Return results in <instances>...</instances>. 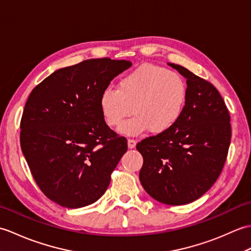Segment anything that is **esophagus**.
Masks as SVG:
<instances>
[{
  "label": "esophagus",
  "mask_w": 251,
  "mask_h": 251,
  "mask_svg": "<svg viewBox=\"0 0 251 251\" xmlns=\"http://www.w3.org/2000/svg\"><path fill=\"white\" fill-rule=\"evenodd\" d=\"M136 146V141L134 140H127V147H129L130 149L134 148Z\"/></svg>",
  "instance_id": "esophagus-1"
}]
</instances>
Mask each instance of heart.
<instances>
[{
  "instance_id": "heart-1",
  "label": "heart",
  "mask_w": 251,
  "mask_h": 251,
  "mask_svg": "<svg viewBox=\"0 0 251 251\" xmlns=\"http://www.w3.org/2000/svg\"><path fill=\"white\" fill-rule=\"evenodd\" d=\"M188 86L180 75L162 66L145 64L122 76L117 90L105 89L99 99L103 119L108 126H120L121 134L136 136L149 130L162 134L174 126L185 110Z\"/></svg>"
}]
</instances>
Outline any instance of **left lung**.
Masks as SVG:
<instances>
[{
  "mask_svg": "<svg viewBox=\"0 0 251 251\" xmlns=\"http://www.w3.org/2000/svg\"><path fill=\"white\" fill-rule=\"evenodd\" d=\"M187 79L188 99L177 124L136 145L143 188L158 202L183 205L209 190L224 169L231 143L230 114L210 82L169 63Z\"/></svg>",
  "mask_w": 251,
  "mask_h": 251,
  "instance_id": "8db88e82",
  "label": "left lung"
}]
</instances>
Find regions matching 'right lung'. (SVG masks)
Segmentation results:
<instances>
[{"label": "right lung", "mask_w": 251, "mask_h": 251, "mask_svg": "<svg viewBox=\"0 0 251 251\" xmlns=\"http://www.w3.org/2000/svg\"><path fill=\"white\" fill-rule=\"evenodd\" d=\"M132 63L90 59L60 69L33 89L20 122V145L33 178L63 207L90 205L107 190L127 142L105 124L99 99Z\"/></svg>", "instance_id": "1"}]
</instances>
